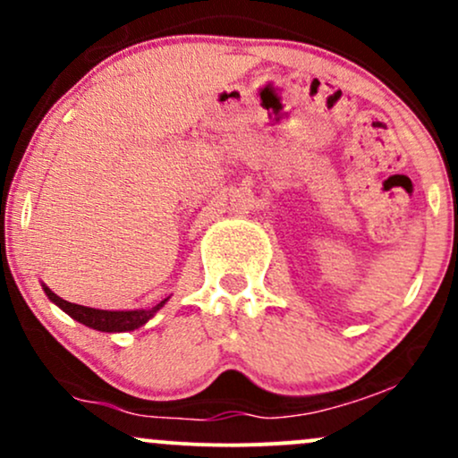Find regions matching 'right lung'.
<instances>
[{"label":"right lung","instance_id":"obj_1","mask_svg":"<svg viewBox=\"0 0 458 458\" xmlns=\"http://www.w3.org/2000/svg\"><path fill=\"white\" fill-rule=\"evenodd\" d=\"M45 295L49 297V301H54L57 308L64 310L71 318H75L77 323L86 325V327L97 329V331H107V334H120V331H133L138 327H144L148 320L155 317L159 310L165 306L167 299L157 303L152 308H141V310H98V308H88L79 306V303H71L66 299L57 297L47 284H43Z\"/></svg>","mask_w":458,"mask_h":458}]
</instances>
